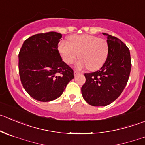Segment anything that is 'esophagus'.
I'll return each mask as SVG.
<instances>
[{
	"label": "esophagus",
	"mask_w": 145,
	"mask_h": 145,
	"mask_svg": "<svg viewBox=\"0 0 145 145\" xmlns=\"http://www.w3.org/2000/svg\"><path fill=\"white\" fill-rule=\"evenodd\" d=\"M74 76H77L78 74H80V72H78V71H74Z\"/></svg>",
	"instance_id": "esophagus-1"
}]
</instances>
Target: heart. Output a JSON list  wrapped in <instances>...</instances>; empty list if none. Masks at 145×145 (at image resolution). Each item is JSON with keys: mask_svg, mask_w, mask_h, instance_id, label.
Returning a JSON list of instances; mask_svg holds the SVG:
<instances>
[{"mask_svg": "<svg viewBox=\"0 0 145 145\" xmlns=\"http://www.w3.org/2000/svg\"><path fill=\"white\" fill-rule=\"evenodd\" d=\"M69 42L63 41L59 45V52L66 64H73L79 55L81 59L76 63V68L88 67L90 70L95 71L106 61L108 44L104 39L84 34L72 35L69 37Z\"/></svg>", "mask_w": 145, "mask_h": 145, "instance_id": "b5f03b06", "label": "heart"}]
</instances>
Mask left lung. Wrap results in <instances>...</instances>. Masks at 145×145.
Masks as SVG:
<instances>
[{
	"instance_id": "8db88e82",
	"label": "left lung",
	"mask_w": 145,
	"mask_h": 145,
	"mask_svg": "<svg viewBox=\"0 0 145 145\" xmlns=\"http://www.w3.org/2000/svg\"><path fill=\"white\" fill-rule=\"evenodd\" d=\"M107 37L108 54L101 69L85 74L86 82L81 87L84 99L93 106H105L117 99L127 85L130 70V50L117 37Z\"/></svg>"
}]
</instances>
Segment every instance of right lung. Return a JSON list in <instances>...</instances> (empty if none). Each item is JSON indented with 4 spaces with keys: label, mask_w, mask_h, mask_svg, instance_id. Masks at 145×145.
Returning a JSON list of instances; mask_svg holds the SVG:
<instances>
[{
    "label": "right lung",
    "mask_w": 145,
    "mask_h": 145,
    "mask_svg": "<svg viewBox=\"0 0 145 145\" xmlns=\"http://www.w3.org/2000/svg\"><path fill=\"white\" fill-rule=\"evenodd\" d=\"M61 34L56 32L31 36L20 50L19 74L22 86L34 99H57L74 78L72 69L62 61L58 50Z\"/></svg>",
    "instance_id": "1"
}]
</instances>
